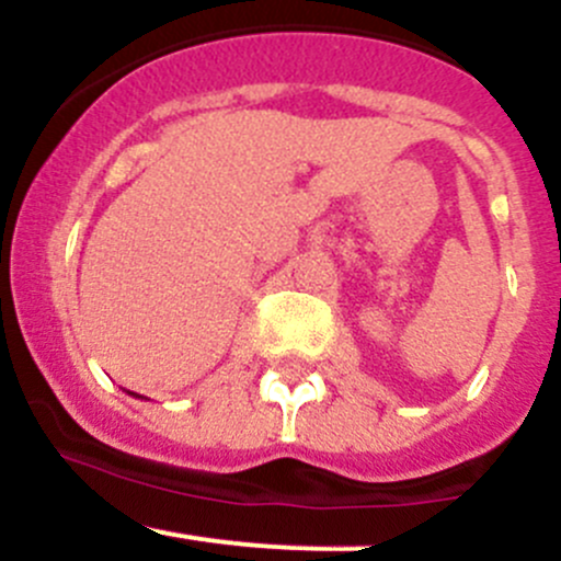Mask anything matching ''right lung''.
Segmentation results:
<instances>
[{
	"label": "right lung",
	"instance_id": "1",
	"mask_svg": "<svg viewBox=\"0 0 561 561\" xmlns=\"http://www.w3.org/2000/svg\"><path fill=\"white\" fill-rule=\"evenodd\" d=\"M129 394H131V397H137V400H142V397H140V394H135V391H129Z\"/></svg>",
	"mask_w": 561,
	"mask_h": 561
}]
</instances>
